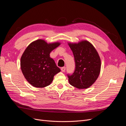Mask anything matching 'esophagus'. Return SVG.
<instances>
[{"instance_id":"esophagus-1","label":"esophagus","mask_w":126,"mask_h":126,"mask_svg":"<svg viewBox=\"0 0 126 126\" xmlns=\"http://www.w3.org/2000/svg\"><path fill=\"white\" fill-rule=\"evenodd\" d=\"M61 71H62V72H65V70H66V67H62V68H61Z\"/></svg>"}]
</instances>
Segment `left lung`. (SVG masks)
Segmentation results:
<instances>
[{
  "instance_id": "left-lung-1",
  "label": "left lung",
  "mask_w": 126,
  "mask_h": 126,
  "mask_svg": "<svg viewBox=\"0 0 126 126\" xmlns=\"http://www.w3.org/2000/svg\"><path fill=\"white\" fill-rule=\"evenodd\" d=\"M73 52L75 70L71 75H67L70 84L78 89L89 88L100 74L101 59L94 46L87 41L78 43H68Z\"/></svg>"
}]
</instances>
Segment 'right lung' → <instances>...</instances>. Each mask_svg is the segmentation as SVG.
I'll return each mask as SVG.
<instances>
[{
    "label": "right lung",
    "mask_w": 126,
    "mask_h": 126,
    "mask_svg": "<svg viewBox=\"0 0 126 126\" xmlns=\"http://www.w3.org/2000/svg\"><path fill=\"white\" fill-rule=\"evenodd\" d=\"M60 44L59 42L48 44L39 39L32 42L24 50L20 60L21 71L34 87L43 88L49 85L54 76L61 71L49 56Z\"/></svg>",
    "instance_id": "right-lung-1"
}]
</instances>
